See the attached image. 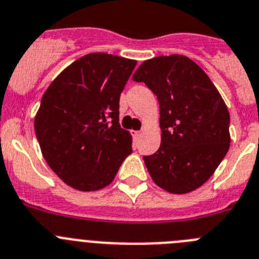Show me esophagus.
<instances>
[{"instance_id":"esophagus-1","label":"esophagus","mask_w":259,"mask_h":259,"mask_svg":"<svg viewBox=\"0 0 259 259\" xmlns=\"http://www.w3.org/2000/svg\"><path fill=\"white\" fill-rule=\"evenodd\" d=\"M141 134H142L141 132H133V136H134V138H136V139H139Z\"/></svg>"}]
</instances>
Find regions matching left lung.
Returning <instances> with one entry per match:
<instances>
[{
  "label": "left lung",
  "mask_w": 259,
  "mask_h": 259,
  "mask_svg": "<svg viewBox=\"0 0 259 259\" xmlns=\"http://www.w3.org/2000/svg\"><path fill=\"white\" fill-rule=\"evenodd\" d=\"M133 80L146 83L160 105V147L143 156L152 181L172 194L203 185L229 150V112L208 75L183 55L143 62Z\"/></svg>",
  "instance_id": "8db88e82"
}]
</instances>
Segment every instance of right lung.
Listing matches in <instances>:
<instances>
[{"label":"right lung","mask_w":259,"mask_h":259,"mask_svg":"<svg viewBox=\"0 0 259 259\" xmlns=\"http://www.w3.org/2000/svg\"><path fill=\"white\" fill-rule=\"evenodd\" d=\"M136 60L108 53L78 58L49 84L35 133L51 169L71 188H105L132 154V136L118 122L120 95Z\"/></svg>","instance_id":"right-lung-1"}]
</instances>
